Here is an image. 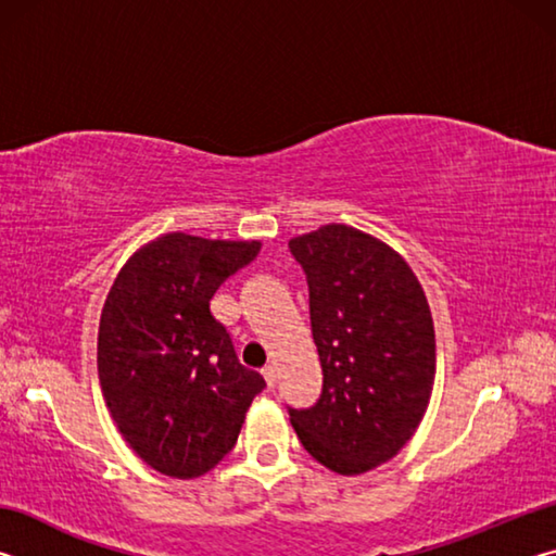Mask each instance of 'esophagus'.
I'll return each instance as SVG.
<instances>
[{"label":"esophagus","instance_id":"obj_1","mask_svg":"<svg viewBox=\"0 0 556 556\" xmlns=\"http://www.w3.org/2000/svg\"><path fill=\"white\" fill-rule=\"evenodd\" d=\"M262 375H265L267 388H275V384H277V365H265V368H262Z\"/></svg>","mask_w":556,"mask_h":556}]
</instances>
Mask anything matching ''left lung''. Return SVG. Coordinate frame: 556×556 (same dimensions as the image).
I'll return each instance as SVG.
<instances>
[{"label":"left lung","instance_id":"8db88e82","mask_svg":"<svg viewBox=\"0 0 556 556\" xmlns=\"http://www.w3.org/2000/svg\"><path fill=\"white\" fill-rule=\"evenodd\" d=\"M308 285L321 397L289 409L318 464L341 476L390 460L417 431L434 388L437 338L425 289L388 244L348 225L289 240Z\"/></svg>","mask_w":556,"mask_h":556}]
</instances>
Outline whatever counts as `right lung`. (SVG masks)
<instances>
[{
    "label": "right lung",
    "instance_id": "obj_1",
    "mask_svg": "<svg viewBox=\"0 0 556 556\" xmlns=\"http://www.w3.org/2000/svg\"><path fill=\"white\" fill-rule=\"evenodd\" d=\"M260 242L168 232L135 252L100 316L98 375L119 434L164 476L199 478L230 454L244 412L267 388L211 314L225 279Z\"/></svg>",
    "mask_w": 556,
    "mask_h": 556
}]
</instances>
